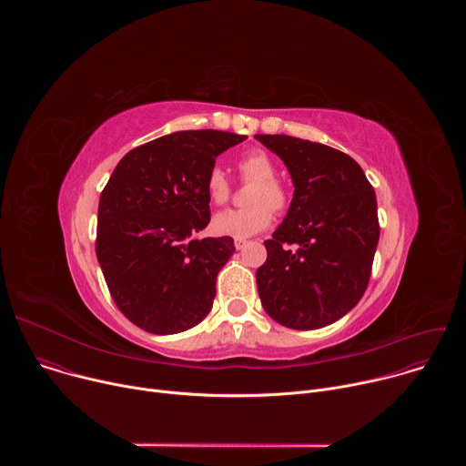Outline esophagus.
<instances>
[{
  "label": "esophagus",
  "mask_w": 466,
  "mask_h": 466,
  "mask_svg": "<svg viewBox=\"0 0 466 466\" xmlns=\"http://www.w3.org/2000/svg\"><path fill=\"white\" fill-rule=\"evenodd\" d=\"M245 245H247V239H234V247H236L238 250H241Z\"/></svg>",
  "instance_id": "esophagus-1"
}]
</instances>
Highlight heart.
I'll list each match as a JSON object with an SVG mask.
<instances>
[{
    "label": "heart",
    "instance_id": "heart-1",
    "mask_svg": "<svg viewBox=\"0 0 466 466\" xmlns=\"http://www.w3.org/2000/svg\"><path fill=\"white\" fill-rule=\"evenodd\" d=\"M238 171L245 182H252L247 191L245 208L219 212L212 219V230L218 236L245 239L263 232L273 221V210L282 214L289 208L291 197L288 187L277 178L275 160L261 149H252L239 157ZM227 175L214 167L207 178V195L214 205H225L230 197Z\"/></svg>",
    "mask_w": 466,
    "mask_h": 466
}]
</instances>
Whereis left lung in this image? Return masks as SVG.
<instances>
[{
	"mask_svg": "<svg viewBox=\"0 0 466 466\" xmlns=\"http://www.w3.org/2000/svg\"><path fill=\"white\" fill-rule=\"evenodd\" d=\"M288 166L295 193L256 271L261 306L293 329L347 315L363 297L380 238L376 193L349 155L286 135H256Z\"/></svg>",
	"mask_w": 466,
	"mask_h": 466,
	"instance_id": "obj_1",
	"label": "left lung"
}]
</instances>
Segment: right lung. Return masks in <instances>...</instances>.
Masks as SVG:
<instances>
[{
    "label": "right lung",
    "instance_id": "right-lung-1",
    "mask_svg": "<svg viewBox=\"0 0 466 466\" xmlns=\"http://www.w3.org/2000/svg\"><path fill=\"white\" fill-rule=\"evenodd\" d=\"M245 138L173 132L128 151L101 191L96 254L105 282L119 311L149 334L184 331L212 309L234 239L193 236L210 223L216 157Z\"/></svg>",
    "mask_w": 466,
    "mask_h": 466
}]
</instances>
